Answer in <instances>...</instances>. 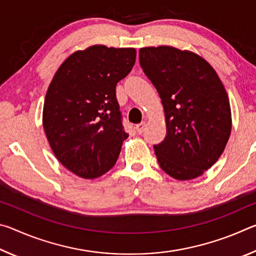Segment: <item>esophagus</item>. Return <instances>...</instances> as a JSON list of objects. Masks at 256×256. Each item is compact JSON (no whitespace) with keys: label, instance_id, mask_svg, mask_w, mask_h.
Returning <instances> with one entry per match:
<instances>
[{"label":"esophagus","instance_id":"esophagus-1","mask_svg":"<svg viewBox=\"0 0 256 256\" xmlns=\"http://www.w3.org/2000/svg\"><path fill=\"white\" fill-rule=\"evenodd\" d=\"M144 126H146V123H144V122H142V123H140V124H138L136 126V132H138V134H142V133H144Z\"/></svg>","mask_w":256,"mask_h":256}]
</instances>
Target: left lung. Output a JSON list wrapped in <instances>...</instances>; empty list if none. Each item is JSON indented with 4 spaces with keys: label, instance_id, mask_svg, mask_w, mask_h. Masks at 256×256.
<instances>
[{
    "label": "left lung",
    "instance_id": "left-lung-1",
    "mask_svg": "<svg viewBox=\"0 0 256 256\" xmlns=\"http://www.w3.org/2000/svg\"><path fill=\"white\" fill-rule=\"evenodd\" d=\"M138 58L164 110L166 138L154 146L159 166L178 180L196 178L219 159L230 136L226 89L214 68L192 52L144 47Z\"/></svg>",
    "mask_w": 256,
    "mask_h": 256
}]
</instances>
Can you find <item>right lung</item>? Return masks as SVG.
Returning a JSON list of instances; mask_svg holds the SVG:
<instances>
[{"mask_svg":"<svg viewBox=\"0 0 256 256\" xmlns=\"http://www.w3.org/2000/svg\"><path fill=\"white\" fill-rule=\"evenodd\" d=\"M134 48L94 45L68 56L47 90L42 125L58 162L82 178L105 174L118 160L124 131L116 84L136 63Z\"/></svg>","mask_w":256,"mask_h":256,"instance_id":"right-lung-1","label":"right lung"}]
</instances>
